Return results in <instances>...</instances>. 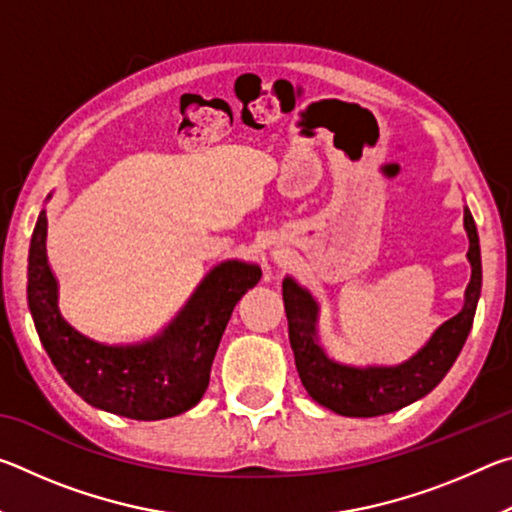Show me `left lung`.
I'll use <instances>...</instances> for the list:
<instances>
[{
    "label": "left lung",
    "instance_id": "8db88e82",
    "mask_svg": "<svg viewBox=\"0 0 512 512\" xmlns=\"http://www.w3.org/2000/svg\"><path fill=\"white\" fill-rule=\"evenodd\" d=\"M463 225L470 239L467 262L472 266L463 309L440 325L424 348L397 366H348L334 361L318 341V302L311 291L291 275L282 282L284 309L289 320V341L302 386L311 400L348 418H375L413 404L436 388L461 354L472 329L481 296L479 232L467 205Z\"/></svg>",
    "mask_w": 512,
    "mask_h": 512
}]
</instances>
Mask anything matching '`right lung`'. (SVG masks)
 Here are the masks:
<instances>
[{"instance_id": "1", "label": "right lung", "mask_w": 512, "mask_h": 512, "mask_svg": "<svg viewBox=\"0 0 512 512\" xmlns=\"http://www.w3.org/2000/svg\"><path fill=\"white\" fill-rule=\"evenodd\" d=\"M27 277L36 332L67 386L94 409L164 420L201 402L232 309L259 282L262 268L241 259L221 262L160 334L126 345L94 341L60 314L58 282L47 262V210L33 228Z\"/></svg>"}]
</instances>
